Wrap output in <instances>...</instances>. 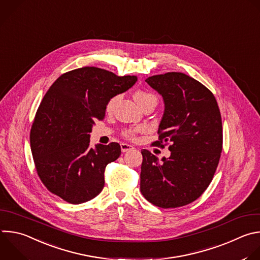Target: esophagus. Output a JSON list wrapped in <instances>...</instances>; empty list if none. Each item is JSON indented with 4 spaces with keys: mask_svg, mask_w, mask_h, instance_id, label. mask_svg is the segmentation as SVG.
Here are the masks:
<instances>
[{
    "mask_svg": "<svg viewBox=\"0 0 260 260\" xmlns=\"http://www.w3.org/2000/svg\"><path fill=\"white\" fill-rule=\"evenodd\" d=\"M120 147H121V151H122L123 153L128 152V151H131V150L134 149V147H133L132 145H128V144H125V143H122V144L120 145Z\"/></svg>",
    "mask_w": 260,
    "mask_h": 260,
    "instance_id": "obj_1",
    "label": "esophagus"
}]
</instances>
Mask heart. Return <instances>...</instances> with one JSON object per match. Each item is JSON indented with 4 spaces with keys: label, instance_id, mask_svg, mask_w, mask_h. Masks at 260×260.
I'll return each mask as SVG.
<instances>
[{
    "label": "heart",
    "instance_id": "b5f03b06",
    "mask_svg": "<svg viewBox=\"0 0 260 260\" xmlns=\"http://www.w3.org/2000/svg\"><path fill=\"white\" fill-rule=\"evenodd\" d=\"M134 97H135V100L137 101V103H138L141 107H142L143 105H145L147 102L151 101V100H156V101H157V98H156L155 95H153V94H151V93L144 92V91H138V92H136L135 95H134ZM118 99H119V96H115V97L111 98V99L108 101L107 106H106L107 112H111V111L113 110V108H114L116 102L118 101ZM141 131H144V127H139V128H135V129H128V131H126V132L124 133V135H125V137H127V138H129V139H134L135 136H136V134H137L138 132H141Z\"/></svg>",
    "mask_w": 260,
    "mask_h": 260
}]
</instances>
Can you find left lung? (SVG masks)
Segmentation results:
<instances>
[{"label": "left lung", "instance_id": "left-lung-1", "mask_svg": "<svg viewBox=\"0 0 260 260\" xmlns=\"http://www.w3.org/2000/svg\"><path fill=\"white\" fill-rule=\"evenodd\" d=\"M145 81L163 98L159 141L171 143V153L159 160L142 151L141 192L158 207H181L198 199L214 176L222 150L219 108L206 86L185 73L167 72Z\"/></svg>", "mask_w": 260, "mask_h": 260}]
</instances>
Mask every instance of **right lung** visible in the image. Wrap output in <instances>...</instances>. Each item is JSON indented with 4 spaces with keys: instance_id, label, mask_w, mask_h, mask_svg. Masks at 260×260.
Masks as SVG:
<instances>
[{
    "instance_id": "obj_1",
    "label": "right lung",
    "mask_w": 260,
    "mask_h": 260,
    "mask_svg": "<svg viewBox=\"0 0 260 260\" xmlns=\"http://www.w3.org/2000/svg\"><path fill=\"white\" fill-rule=\"evenodd\" d=\"M137 80L136 75L88 66L62 74L50 86L30 131L38 175L50 192L71 204L101 193L105 167L121 149L118 143L90 147V133L95 121L105 117L108 101Z\"/></svg>"
}]
</instances>
